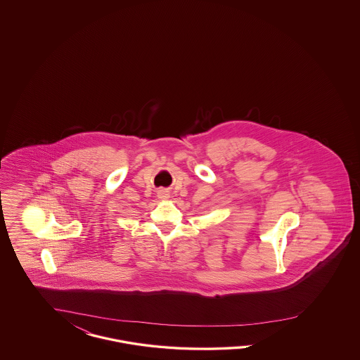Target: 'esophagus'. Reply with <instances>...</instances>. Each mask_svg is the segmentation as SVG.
<instances>
[{"label": "esophagus", "mask_w": 360, "mask_h": 360, "mask_svg": "<svg viewBox=\"0 0 360 360\" xmlns=\"http://www.w3.org/2000/svg\"><path fill=\"white\" fill-rule=\"evenodd\" d=\"M164 195H165V198H166V196H167V194H166V193H165Z\"/></svg>", "instance_id": "obj_1"}]
</instances>
